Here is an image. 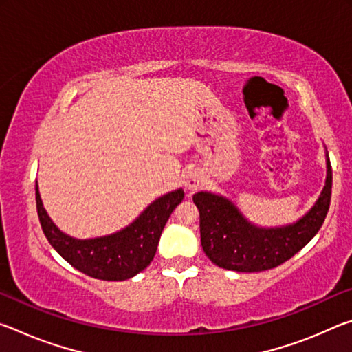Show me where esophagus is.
I'll use <instances>...</instances> for the list:
<instances>
[{"label": "esophagus", "instance_id": "obj_1", "mask_svg": "<svg viewBox=\"0 0 352 352\" xmlns=\"http://www.w3.org/2000/svg\"><path fill=\"white\" fill-rule=\"evenodd\" d=\"M201 186H204V175H201V172L197 169L189 170L186 175V180H184V188H186V190H189V192L192 194L195 190H199Z\"/></svg>", "mask_w": 352, "mask_h": 352}]
</instances>
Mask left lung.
<instances>
[{
	"mask_svg": "<svg viewBox=\"0 0 352 352\" xmlns=\"http://www.w3.org/2000/svg\"><path fill=\"white\" fill-rule=\"evenodd\" d=\"M326 183L318 200L296 222L283 226H259L243 216L225 195H192L200 212V241L214 264L225 270L264 272L290 259L318 233L329 211L332 169L326 152Z\"/></svg>",
	"mask_w": 352,
	"mask_h": 352,
	"instance_id": "1",
	"label": "left lung"
}]
</instances>
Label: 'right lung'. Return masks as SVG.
<instances>
[{
	"instance_id": "right-lung-1",
	"label": "right lung",
	"mask_w": 352,
	"mask_h": 352,
	"mask_svg": "<svg viewBox=\"0 0 352 352\" xmlns=\"http://www.w3.org/2000/svg\"><path fill=\"white\" fill-rule=\"evenodd\" d=\"M183 197V189H175L153 200L126 228L109 236L76 239L58 230L47 216L35 184L37 212L47 242L74 269L104 281L133 278L151 264L164 225Z\"/></svg>"
}]
</instances>
